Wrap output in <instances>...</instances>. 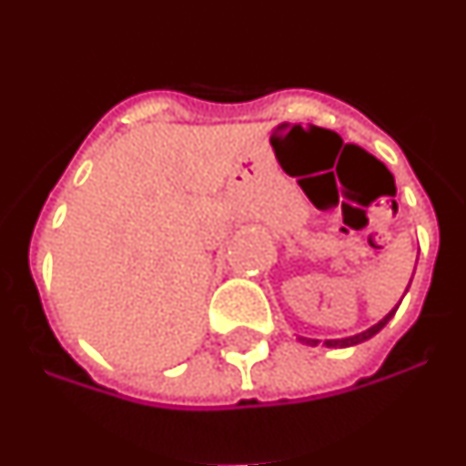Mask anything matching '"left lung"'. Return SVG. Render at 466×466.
I'll return each mask as SVG.
<instances>
[{"label": "left lung", "instance_id": "obj_1", "mask_svg": "<svg viewBox=\"0 0 466 466\" xmlns=\"http://www.w3.org/2000/svg\"><path fill=\"white\" fill-rule=\"evenodd\" d=\"M410 279H413V278H410ZM409 287H410V282H409ZM409 287H406V291H409ZM406 291H403V296H406ZM403 296H401V299H403ZM399 303H401V300H399ZM399 303H397V306L392 308V310L387 312L385 317H382L380 322H376V324H373V327L366 329V331L355 333V336H345V339H331V340H324V345H327V348H352V345L364 343V340L373 339V336H376V333L380 331V329L385 327V324L390 322V319H392L394 312H397V308H399ZM299 340H300V343H306V345H317V339H306V336H299Z\"/></svg>", "mask_w": 466, "mask_h": 466}]
</instances>
